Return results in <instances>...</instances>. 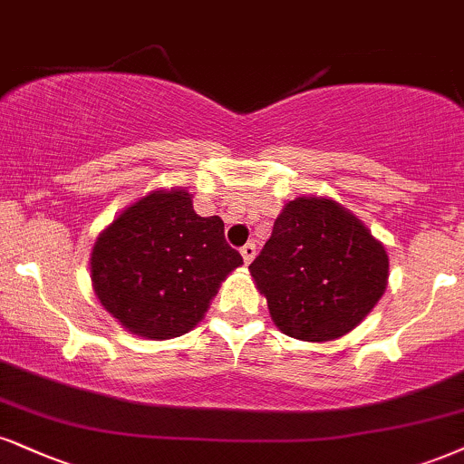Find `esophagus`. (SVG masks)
I'll use <instances>...</instances> for the list:
<instances>
[{"mask_svg": "<svg viewBox=\"0 0 464 464\" xmlns=\"http://www.w3.org/2000/svg\"><path fill=\"white\" fill-rule=\"evenodd\" d=\"M241 256H243L245 265H249V262L256 258V245H254V243L245 245V247H241Z\"/></svg>", "mask_w": 464, "mask_h": 464, "instance_id": "obj_1", "label": "esophagus"}]
</instances>
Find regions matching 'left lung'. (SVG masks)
I'll list each match as a JSON object with an SVG mask.
<instances>
[{
    "mask_svg": "<svg viewBox=\"0 0 464 464\" xmlns=\"http://www.w3.org/2000/svg\"><path fill=\"white\" fill-rule=\"evenodd\" d=\"M249 273L279 331L329 342L353 331L379 303L390 258L344 206L303 196L284 206Z\"/></svg>",
    "mask_w": 464,
    "mask_h": 464,
    "instance_id": "obj_1",
    "label": "left lung"
}]
</instances>
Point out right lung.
Masks as SVG:
<instances>
[{"label":"right lung","instance_id":"obj_1","mask_svg":"<svg viewBox=\"0 0 464 464\" xmlns=\"http://www.w3.org/2000/svg\"><path fill=\"white\" fill-rule=\"evenodd\" d=\"M243 265L219 217H199L185 188L152 191L96 238L90 271L101 305L130 334L171 340L191 331L223 279Z\"/></svg>","mask_w":464,"mask_h":464}]
</instances>
